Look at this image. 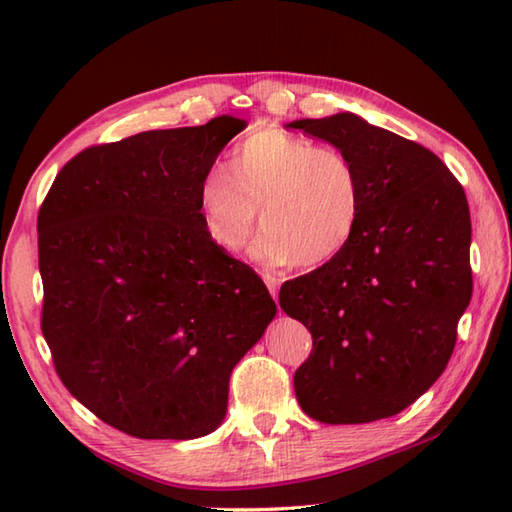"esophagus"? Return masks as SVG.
Segmentation results:
<instances>
[{
    "label": "esophagus",
    "mask_w": 512,
    "mask_h": 512,
    "mask_svg": "<svg viewBox=\"0 0 512 512\" xmlns=\"http://www.w3.org/2000/svg\"><path fill=\"white\" fill-rule=\"evenodd\" d=\"M262 277H264V282H266L268 291H271V296H273V298H277V289H280V280H277V277H275V275H271V273H264Z\"/></svg>",
    "instance_id": "1"
}]
</instances>
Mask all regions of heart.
I'll return each instance as SVG.
<instances>
[{
  "label": "heart",
  "mask_w": 512,
  "mask_h": 512,
  "mask_svg": "<svg viewBox=\"0 0 512 512\" xmlns=\"http://www.w3.org/2000/svg\"><path fill=\"white\" fill-rule=\"evenodd\" d=\"M198 207L210 237L241 253L259 221L264 230L250 255L262 264L316 268L339 257L363 214V183L354 162L336 146L257 128L198 187Z\"/></svg>",
  "instance_id": "b5f03b06"
}]
</instances>
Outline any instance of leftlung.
Listing matches in <instances>:
<instances>
[{"label": "left lung", "mask_w": 512, "mask_h": 512, "mask_svg": "<svg viewBox=\"0 0 512 512\" xmlns=\"http://www.w3.org/2000/svg\"><path fill=\"white\" fill-rule=\"evenodd\" d=\"M289 128L341 149L363 183L348 248L280 289V307L314 339L296 397L325 424L391 418L443 375L470 305L465 192L436 153L352 112Z\"/></svg>", "instance_id": "obj_1"}]
</instances>
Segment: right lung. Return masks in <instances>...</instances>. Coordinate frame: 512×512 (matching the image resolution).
<instances>
[{
    "label": "right lung",
    "mask_w": 512,
    "mask_h": 512,
    "mask_svg": "<svg viewBox=\"0 0 512 512\" xmlns=\"http://www.w3.org/2000/svg\"><path fill=\"white\" fill-rule=\"evenodd\" d=\"M244 119L146 131L74 155L38 212L42 334L60 381L110 427L187 440L228 409L275 302L207 232L198 187Z\"/></svg>",
    "instance_id": "1"
}]
</instances>
